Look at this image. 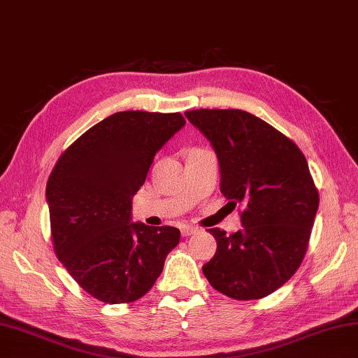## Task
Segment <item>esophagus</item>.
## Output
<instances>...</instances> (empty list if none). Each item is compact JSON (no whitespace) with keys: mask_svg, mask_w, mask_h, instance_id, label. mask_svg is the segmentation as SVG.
Instances as JSON below:
<instances>
[{"mask_svg":"<svg viewBox=\"0 0 358 358\" xmlns=\"http://www.w3.org/2000/svg\"><path fill=\"white\" fill-rule=\"evenodd\" d=\"M197 231H199V229H197V227H194V225H183V227H181V235H183V236H191Z\"/></svg>","mask_w":358,"mask_h":358,"instance_id":"34e87169","label":"esophagus"}]
</instances>
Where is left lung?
<instances>
[{"label": "left lung", "mask_w": 358, "mask_h": 358, "mask_svg": "<svg viewBox=\"0 0 358 358\" xmlns=\"http://www.w3.org/2000/svg\"><path fill=\"white\" fill-rule=\"evenodd\" d=\"M185 115L216 152L220 192L245 205L241 230H208L217 250L201 271L225 296L262 299L289 280L307 252L320 205L307 159L287 136L241 109Z\"/></svg>", "instance_id": "8db88e82"}]
</instances>
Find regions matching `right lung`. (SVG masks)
<instances>
[{
    "instance_id": "obj_1",
    "label": "right lung",
    "mask_w": 358,
    "mask_h": 358,
    "mask_svg": "<svg viewBox=\"0 0 358 358\" xmlns=\"http://www.w3.org/2000/svg\"><path fill=\"white\" fill-rule=\"evenodd\" d=\"M185 125L180 113H115L80 136L50 175L56 255L101 302L127 303L147 294L180 241L175 227L131 222V205L155 155Z\"/></svg>"
}]
</instances>
